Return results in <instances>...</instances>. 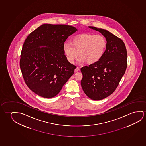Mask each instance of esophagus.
<instances>
[{
  "instance_id": "esophagus-1",
  "label": "esophagus",
  "mask_w": 146,
  "mask_h": 146,
  "mask_svg": "<svg viewBox=\"0 0 146 146\" xmlns=\"http://www.w3.org/2000/svg\"><path fill=\"white\" fill-rule=\"evenodd\" d=\"M80 70V68L78 67H76V68L74 70V72H77Z\"/></svg>"
}]
</instances>
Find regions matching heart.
I'll return each instance as SVG.
<instances>
[{
    "label": "heart",
    "mask_w": 146,
    "mask_h": 146,
    "mask_svg": "<svg viewBox=\"0 0 146 146\" xmlns=\"http://www.w3.org/2000/svg\"><path fill=\"white\" fill-rule=\"evenodd\" d=\"M107 42L101 35L84 33L78 35L72 40V43L65 42L63 50L66 58L70 64H73L78 56V62L86 61L89 64L96 63L104 54Z\"/></svg>",
    "instance_id": "obj_1"
}]
</instances>
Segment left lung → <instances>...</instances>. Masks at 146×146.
<instances>
[{"label": "left lung", "instance_id": "left-lung-1", "mask_svg": "<svg viewBox=\"0 0 146 146\" xmlns=\"http://www.w3.org/2000/svg\"><path fill=\"white\" fill-rule=\"evenodd\" d=\"M88 27L99 31L107 41L106 49L100 60L80 68L82 90L89 98L98 101L113 94L118 86L127 66V52L123 41L109 31Z\"/></svg>", "mask_w": 146, "mask_h": 146}]
</instances>
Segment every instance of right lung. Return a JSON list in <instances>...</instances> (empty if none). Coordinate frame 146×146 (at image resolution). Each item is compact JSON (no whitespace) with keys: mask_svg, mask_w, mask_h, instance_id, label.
Instances as JSON below:
<instances>
[{"mask_svg":"<svg viewBox=\"0 0 146 146\" xmlns=\"http://www.w3.org/2000/svg\"><path fill=\"white\" fill-rule=\"evenodd\" d=\"M78 29L64 25L43 24L31 33L23 45L20 68L27 86L45 98L55 97L76 66L64 54L63 45Z\"/></svg>","mask_w":146,"mask_h":146,"instance_id":"obj_1","label":"right lung"}]
</instances>
